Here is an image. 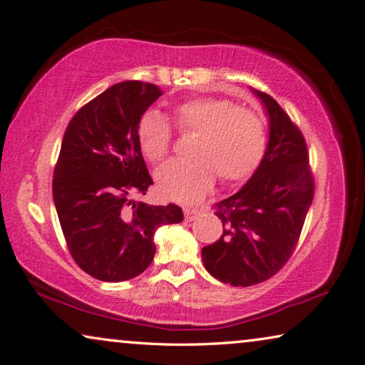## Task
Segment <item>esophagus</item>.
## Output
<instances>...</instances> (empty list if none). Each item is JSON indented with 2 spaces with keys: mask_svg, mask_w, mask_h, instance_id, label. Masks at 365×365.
<instances>
[{
  "mask_svg": "<svg viewBox=\"0 0 365 365\" xmlns=\"http://www.w3.org/2000/svg\"><path fill=\"white\" fill-rule=\"evenodd\" d=\"M183 213H185V220L195 221L201 212H199L197 209H191V207H187V209H183Z\"/></svg>",
  "mask_w": 365,
  "mask_h": 365,
  "instance_id": "1",
  "label": "esophagus"
}]
</instances>
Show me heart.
<instances>
[{"label": "heart", "mask_w": 365, "mask_h": 365, "mask_svg": "<svg viewBox=\"0 0 365 365\" xmlns=\"http://www.w3.org/2000/svg\"><path fill=\"white\" fill-rule=\"evenodd\" d=\"M180 131H196L188 160H173L156 170L158 192L169 201L197 202L210 191L215 174L225 183L242 182L259 166L267 145L264 120L230 99L201 96L174 107ZM138 142L150 161H161L173 144V128L160 110L139 118Z\"/></svg>", "instance_id": "1"}]
</instances>
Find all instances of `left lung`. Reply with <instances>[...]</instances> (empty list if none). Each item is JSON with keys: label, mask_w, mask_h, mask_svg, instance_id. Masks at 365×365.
<instances>
[{"label": "left lung", "mask_w": 365, "mask_h": 365, "mask_svg": "<svg viewBox=\"0 0 365 365\" xmlns=\"http://www.w3.org/2000/svg\"><path fill=\"white\" fill-rule=\"evenodd\" d=\"M252 91L269 117L266 153L244 187L215 205L223 232L201 252L207 272L232 287L261 283L287 264L315 191L302 133L274 98Z\"/></svg>", "instance_id": "obj_1"}]
</instances>
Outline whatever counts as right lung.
<instances>
[{
  "label": "right lung",
  "instance_id": "1",
  "mask_svg": "<svg viewBox=\"0 0 365 365\" xmlns=\"http://www.w3.org/2000/svg\"><path fill=\"white\" fill-rule=\"evenodd\" d=\"M161 95L153 83H115L85 104L64 131L53 173L55 209L77 266L101 282L140 275L156 252L155 231L183 220L175 204L133 199L153 185L135 130Z\"/></svg>",
  "mask_w": 365,
  "mask_h": 365
}]
</instances>
